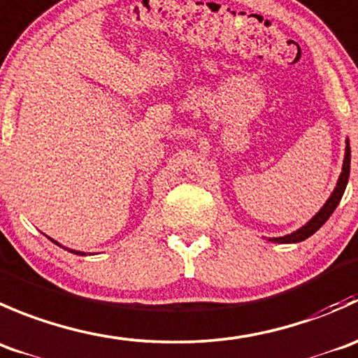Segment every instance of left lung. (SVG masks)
Listing matches in <instances>:
<instances>
[{
	"label": "left lung",
	"mask_w": 358,
	"mask_h": 358,
	"mask_svg": "<svg viewBox=\"0 0 358 358\" xmlns=\"http://www.w3.org/2000/svg\"><path fill=\"white\" fill-rule=\"evenodd\" d=\"M348 178H350V141L346 139L345 160H343L341 176H339L338 184H336L334 191L331 193L329 200L324 203V207H322L320 210H318L317 214H315L313 217L306 222V224L301 226L299 229H296V231L291 233V235L277 236V238H268V240H270V242H275V243H298V242H303V240H306L308 236L313 235L315 231H318V229L324 226V222L331 217L332 212L336 210V207H338L339 201H341L343 193H345V189H346V184H348Z\"/></svg>",
	"instance_id": "1"
}]
</instances>
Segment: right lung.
<instances>
[{
    "label": "right lung",
    "instance_id": "obj_1",
    "mask_svg": "<svg viewBox=\"0 0 358 358\" xmlns=\"http://www.w3.org/2000/svg\"><path fill=\"white\" fill-rule=\"evenodd\" d=\"M52 240V238H50ZM52 242H54V243H57V242H55V240H52ZM57 245H60V243H57ZM60 247H62V245H60ZM64 249H66V247H64ZM69 252H73V254H78V256H85V252H80V250H73V249H69Z\"/></svg>",
    "mask_w": 358,
    "mask_h": 358
}]
</instances>
